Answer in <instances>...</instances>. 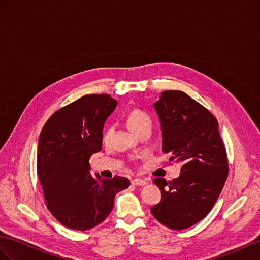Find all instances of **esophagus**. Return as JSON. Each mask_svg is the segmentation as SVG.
I'll return each mask as SVG.
<instances>
[{
  "label": "esophagus",
  "mask_w": 260,
  "mask_h": 260,
  "mask_svg": "<svg viewBox=\"0 0 260 260\" xmlns=\"http://www.w3.org/2000/svg\"><path fill=\"white\" fill-rule=\"evenodd\" d=\"M131 183L134 185H138V186H144V185L148 184V182L142 180V179H135V180L131 181Z\"/></svg>",
  "instance_id": "obj_1"
}]
</instances>
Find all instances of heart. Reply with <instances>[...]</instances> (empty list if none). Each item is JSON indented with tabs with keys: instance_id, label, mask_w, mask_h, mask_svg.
<instances>
[{
	"instance_id": "heart-1",
	"label": "heart",
	"mask_w": 260,
	"mask_h": 260,
	"mask_svg": "<svg viewBox=\"0 0 260 260\" xmlns=\"http://www.w3.org/2000/svg\"><path fill=\"white\" fill-rule=\"evenodd\" d=\"M126 124H128L129 128L136 132L139 128L145 125V124H151V118L147 112L140 109H134L129 112L128 117H126ZM110 130H107L105 134V140L109 138Z\"/></svg>"
}]
</instances>
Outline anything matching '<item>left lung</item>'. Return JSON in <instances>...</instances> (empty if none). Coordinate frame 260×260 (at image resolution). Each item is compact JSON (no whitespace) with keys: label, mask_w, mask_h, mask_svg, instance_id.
Here are the masks:
<instances>
[{"label":"left lung","mask_w":260,"mask_h":260,"mask_svg":"<svg viewBox=\"0 0 260 260\" xmlns=\"http://www.w3.org/2000/svg\"><path fill=\"white\" fill-rule=\"evenodd\" d=\"M160 120L162 151L181 162L179 178L153 180L162 198L151 213L171 230L188 229L211 212L229 175L218 122L198 101L180 90L162 91L153 104Z\"/></svg>","instance_id":"obj_1"}]
</instances>
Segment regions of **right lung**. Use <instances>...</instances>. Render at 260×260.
Instances as JSON below:
<instances>
[{"mask_svg":"<svg viewBox=\"0 0 260 260\" xmlns=\"http://www.w3.org/2000/svg\"><path fill=\"white\" fill-rule=\"evenodd\" d=\"M118 101L110 94H86L57 110L43 126L37 149V175L56 219L87 231L108 217L118 192L130 181L91 176L89 159L103 148L106 120Z\"/></svg>","mask_w":260,"mask_h":260,"instance_id":"add662e5","label":"right lung"}]
</instances>
